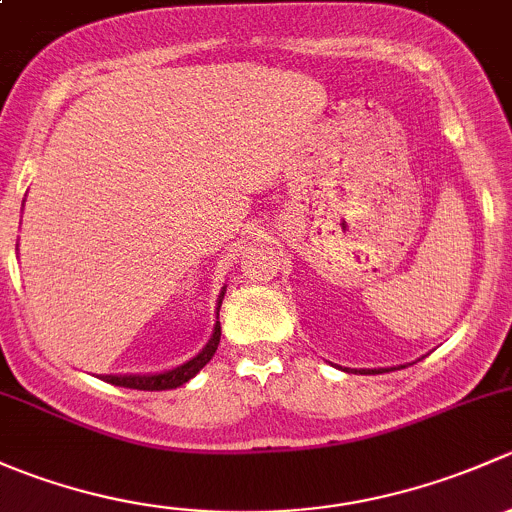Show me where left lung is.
Here are the masks:
<instances>
[{
	"label": "left lung",
	"instance_id": "left-lung-1",
	"mask_svg": "<svg viewBox=\"0 0 512 512\" xmlns=\"http://www.w3.org/2000/svg\"><path fill=\"white\" fill-rule=\"evenodd\" d=\"M344 371H349V369H344ZM361 374H384V371H389V369H359Z\"/></svg>",
	"mask_w": 512,
	"mask_h": 512
}]
</instances>
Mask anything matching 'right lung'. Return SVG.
<instances>
[{
    "instance_id": "right-lung-1",
    "label": "right lung",
    "mask_w": 512,
    "mask_h": 512,
    "mask_svg": "<svg viewBox=\"0 0 512 512\" xmlns=\"http://www.w3.org/2000/svg\"><path fill=\"white\" fill-rule=\"evenodd\" d=\"M223 297H225V289L220 292L218 312H220V304H223ZM218 344H220V322H215L213 337H210V342L205 344L203 352H198L193 359L185 361V364L175 366V369H168V371H160V374H106V376H101V379L108 381V384H113V386H123V389H138V391L178 389V386L188 384V381L193 379V376L198 374V371L203 369L210 359H213Z\"/></svg>"
}]
</instances>
